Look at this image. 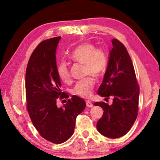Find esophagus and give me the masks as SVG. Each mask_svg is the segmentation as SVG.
Listing matches in <instances>:
<instances>
[{"mask_svg":"<svg viewBox=\"0 0 160 160\" xmlns=\"http://www.w3.org/2000/svg\"><path fill=\"white\" fill-rule=\"evenodd\" d=\"M86 105H87V107L88 108L93 107V103H92L90 101H86Z\"/></svg>","mask_w":160,"mask_h":160,"instance_id":"esophagus-1","label":"esophagus"}]
</instances>
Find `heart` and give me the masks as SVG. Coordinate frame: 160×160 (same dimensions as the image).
<instances>
[{
	"instance_id": "b5f03b06",
	"label": "heart",
	"mask_w": 160,
	"mask_h": 160,
	"mask_svg": "<svg viewBox=\"0 0 160 160\" xmlns=\"http://www.w3.org/2000/svg\"><path fill=\"white\" fill-rule=\"evenodd\" d=\"M70 58L75 62L85 64L86 75L91 74L98 77L103 75L107 69V53L101 48L96 49V47L92 43L85 42L77 47L71 52ZM57 74L62 81L65 83L70 82L71 76L66 62H61L59 64ZM95 83V79L91 77L77 81L73 88V93L83 98H88L91 93Z\"/></svg>"
}]
</instances>
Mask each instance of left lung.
Here are the masks:
<instances>
[{
  "instance_id": "8db88e82",
  "label": "left lung",
  "mask_w": 160,
  "mask_h": 160,
  "mask_svg": "<svg viewBox=\"0 0 160 160\" xmlns=\"http://www.w3.org/2000/svg\"><path fill=\"white\" fill-rule=\"evenodd\" d=\"M108 64L98 94L113 103L95 102L104 112L97 123V129L104 136L115 139L126 134L138 116L139 88L134 67L126 48L113 38Z\"/></svg>"
}]
</instances>
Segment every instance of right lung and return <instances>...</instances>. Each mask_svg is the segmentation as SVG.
<instances>
[{"label":"right lung","instance_id":"right-lung-1","mask_svg":"<svg viewBox=\"0 0 160 160\" xmlns=\"http://www.w3.org/2000/svg\"><path fill=\"white\" fill-rule=\"evenodd\" d=\"M61 37L41 42L32 53L25 77L27 110L34 126L41 136L59 144L73 134L77 116L83 112L85 101L72 95L67 103L57 107V99L68 98L61 90L57 74L56 51Z\"/></svg>","mask_w":160,"mask_h":160}]
</instances>
